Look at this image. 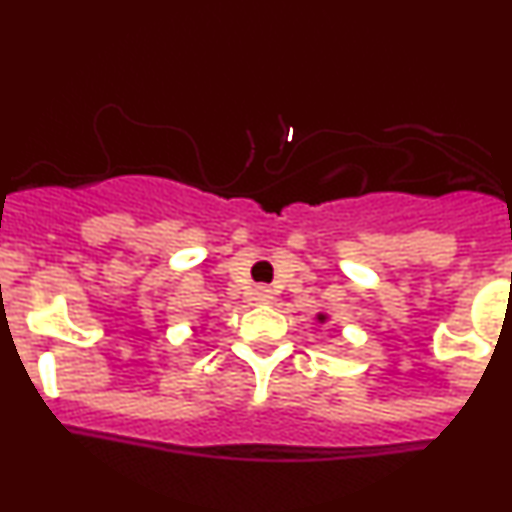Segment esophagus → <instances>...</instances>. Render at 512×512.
Segmentation results:
<instances>
[{
    "mask_svg": "<svg viewBox=\"0 0 512 512\" xmlns=\"http://www.w3.org/2000/svg\"><path fill=\"white\" fill-rule=\"evenodd\" d=\"M252 301H255V303H269V301H272V291H269L267 286H257V289L252 291Z\"/></svg>",
    "mask_w": 512,
    "mask_h": 512,
    "instance_id": "1",
    "label": "esophagus"
}]
</instances>
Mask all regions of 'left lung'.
Masks as SVG:
<instances>
[{
    "instance_id": "8db88e82",
    "label": "left lung",
    "mask_w": 512,
    "mask_h": 512,
    "mask_svg": "<svg viewBox=\"0 0 512 512\" xmlns=\"http://www.w3.org/2000/svg\"><path fill=\"white\" fill-rule=\"evenodd\" d=\"M317 320H320V322H325V320H327V315H322V313H320V315H317Z\"/></svg>"
}]
</instances>
